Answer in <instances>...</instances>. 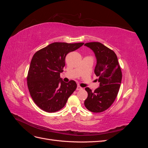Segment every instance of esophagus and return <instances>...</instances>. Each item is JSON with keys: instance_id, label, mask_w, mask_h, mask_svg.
Returning <instances> with one entry per match:
<instances>
[{"instance_id": "obj_1", "label": "esophagus", "mask_w": 148, "mask_h": 148, "mask_svg": "<svg viewBox=\"0 0 148 148\" xmlns=\"http://www.w3.org/2000/svg\"><path fill=\"white\" fill-rule=\"evenodd\" d=\"M83 89V88L81 87V86H77V91H79V90H82Z\"/></svg>"}]
</instances>
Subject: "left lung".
Returning <instances> with one entry per match:
<instances>
[{"label":"left lung","instance_id":"8db88e82","mask_svg":"<svg viewBox=\"0 0 148 148\" xmlns=\"http://www.w3.org/2000/svg\"><path fill=\"white\" fill-rule=\"evenodd\" d=\"M84 45L92 49L96 57L95 73L99 77V87L94 92L89 88H85L88 97L84 104L89 111L102 112L109 108L117 97L122 82V71L117 55L112 50L98 42Z\"/></svg>","mask_w":148,"mask_h":148}]
</instances>
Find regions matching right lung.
<instances>
[{
    "label": "right lung",
    "instance_id": "1",
    "mask_svg": "<svg viewBox=\"0 0 148 148\" xmlns=\"http://www.w3.org/2000/svg\"><path fill=\"white\" fill-rule=\"evenodd\" d=\"M83 42H53L36 52L27 76L30 95L40 109L55 112L63 108L77 87L73 80L65 83L60 73L64 71L65 57L82 46Z\"/></svg>",
    "mask_w": 148,
    "mask_h": 148
}]
</instances>
